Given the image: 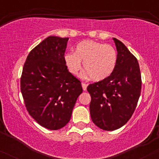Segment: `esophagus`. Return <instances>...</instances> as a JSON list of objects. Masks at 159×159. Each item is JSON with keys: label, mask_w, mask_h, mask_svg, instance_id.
I'll list each match as a JSON object with an SVG mask.
<instances>
[{"label": "esophagus", "mask_w": 159, "mask_h": 159, "mask_svg": "<svg viewBox=\"0 0 159 159\" xmlns=\"http://www.w3.org/2000/svg\"><path fill=\"white\" fill-rule=\"evenodd\" d=\"M81 85H82V88H83V90H84V91L87 90V84H84V83H82Z\"/></svg>", "instance_id": "34e87169"}]
</instances>
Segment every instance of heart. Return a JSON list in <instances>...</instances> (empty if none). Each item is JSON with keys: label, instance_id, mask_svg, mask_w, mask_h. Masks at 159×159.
<instances>
[{"label": "heart", "instance_id": "heart-1", "mask_svg": "<svg viewBox=\"0 0 159 159\" xmlns=\"http://www.w3.org/2000/svg\"><path fill=\"white\" fill-rule=\"evenodd\" d=\"M65 63L69 72L78 75L81 69V62L86 70L85 75L96 81L108 78L116 68L117 52L111 45L93 40H84L78 43L75 53H67Z\"/></svg>", "mask_w": 159, "mask_h": 159}]
</instances>
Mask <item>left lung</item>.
Masks as SVG:
<instances>
[{"mask_svg": "<svg viewBox=\"0 0 159 159\" xmlns=\"http://www.w3.org/2000/svg\"><path fill=\"white\" fill-rule=\"evenodd\" d=\"M117 63L108 78L87 87L90 94V116L96 126L105 131L120 129L132 116L141 90L138 60L125 45L113 38Z\"/></svg>", "mask_w": 159, "mask_h": 159, "instance_id": "left-lung-1", "label": "left lung"}]
</instances>
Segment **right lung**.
I'll use <instances>...</instances> for the list:
<instances>
[{
  "mask_svg": "<svg viewBox=\"0 0 159 159\" xmlns=\"http://www.w3.org/2000/svg\"><path fill=\"white\" fill-rule=\"evenodd\" d=\"M68 40L55 36L45 39L29 53L21 75V91L29 114L50 130L69 123L83 91L66 65Z\"/></svg>",
  "mask_w": 159,
  "mask_h": 159,
  "instance_id": "obj_1",
  "label": "right lung"
}]
</instances>
